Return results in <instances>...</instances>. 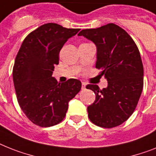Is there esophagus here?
I'll list each match as a JSON object with an SVG mask.
<instances>
[{
	"label": "esophagus",
	"mask_w": 156,
	"mask_h": 156,
	"mask_svg": "<svg viewBox=\"0 0 156 156\" xmlns=\"http://www.w3.org/2000/svg\"><path fill=\"white\" fill-rule=\"evenodd\" d=\"M86 85H87V83H85V82H82V90H84L86 88Z\"/></svg>",
	"instance_id": "1"
}]
</instances>
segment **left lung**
<instances>
[{"instance_id": "1", "label": "left lung", "mask_w": 156, "mask_h": 156, "mask_svg": "<svg viewBox=\"0 0 156 156\" xmlns=\"http://www.w3.org/2000/svg\"><path fill=\"white\" fill-rule=\"evenodd\" d=\"M78 36L96 44V68L108 80V87L103 89L96 84L86 86L96 94V100L87 107L89 119L105 128L120 125L134 112L144 87L138 48L124 29L112 23L83 29Z\"/></svg>"}]
</instances>
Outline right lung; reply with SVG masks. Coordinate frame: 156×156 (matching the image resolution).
Listing matches in <instances>:
<instances>
[{
    "instance_id": "1",
    "label": "right lung",
    "mask_w": 156,
    "mask_h": 156,
    "mask_svg": "<svg viewBox=\"0 0 156 156\" xmlns=\"http://www.w3.org/2000/svg\"><path fill=\"white\" fill-rule=\"evenodd\" d=\"M79 31L55 23L44 24L25 37L16 55L12 79L17 101L29 120L40 127L62 121L69 102L80 91L79 80L58 83L52 77L60 51Z\"/></svg>"
}]
</instances>
